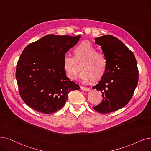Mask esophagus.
<instances>
[{"label": "esophagus", "instance_id": "esophagus-1", "mask_svg": "<svg viewBox=\"0 0 151 151\" xmlns=\"http://www.w3.org/2000/svg\"><path fill=\"white\" fill-rule=\"evenodd\" d=\"M81 89L83 91H89L91 89L87 87H84V86H81Z\"/></svg>", "mask_w": 151, "mask_h": 151}]
</instances>
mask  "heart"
I'll return each instance as SVG.
<instances>
[{"mask_svg":"<svg viewBox=\"0 0 151 151\" xmlns=\"http://www.w3.org/2000/svg\"><path fill=\"white\" fill-rule=\"evenodd\" d=\"M73 57L66 55L63 58V68L70 80H75L80 69V77L84 81L95 83L101 80L106 74L107 58L104 54L88 41H83L76 45L73 51Z\"/></svg>","mask_w":151,"mask_h":151,"instance_id":"heart-1","label":"heart"}]
</instances>
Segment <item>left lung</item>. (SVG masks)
I'll return each instance as SVG.
<instances>
[{
    "mask_svg": "<svg viewBox=\"0 0 151 151\" xmlns=\"http://www.w3.org/2000/svg\"><path fill=\"white\" fill-rule=\"evenodd\" d=\"M108 60L106 74L93 89L102 93V102L93 107L107 114L124 107L129 102L138 83V68L134 55L120 39L104 35L95 38Z\"/></svg>",
    "mask_w": 151,
    "mask_h": 151,
    "instance_id": "obj_1",
    "label": "left lung"
}]
</instances>
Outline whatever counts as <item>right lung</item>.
Returning a JSON list of instances; mask_svg holds the SVG:
<instances>
[{
	"instance_id": "add662e5",
	"label": "right lung",
	"mask_w": 151,
	"mask_h": 151,
	"mask_svg": "<svg viewBox=\"0 0 151 151\" xmlns=\"http://www.w3.org/2000/svg\"><path fill=\"white\" fill-rule=\"evenodd\" d=\"M80 37L49 35L23 50L16 79L19 95L29 107L45 114L54 113L64 106L70 91L80 89L67 77L62 62Z\"/></svg>"
}]
</instances>
